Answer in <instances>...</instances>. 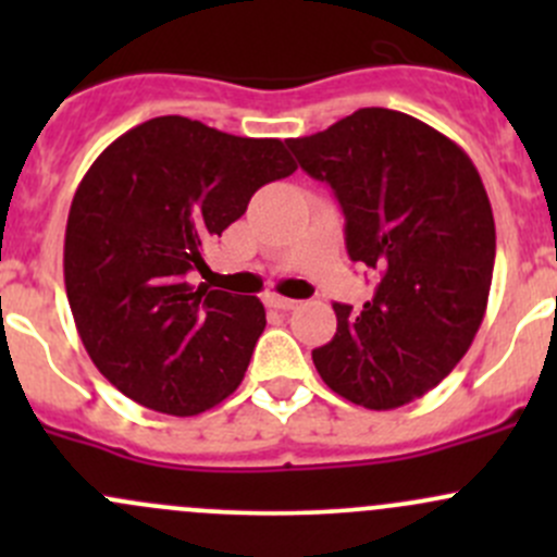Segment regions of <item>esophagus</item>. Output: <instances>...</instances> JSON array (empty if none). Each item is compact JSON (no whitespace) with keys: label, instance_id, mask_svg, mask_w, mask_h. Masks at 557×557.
<instances>
[{"label":"esophagus","instance_id":"esophagus-1","mask_svg":"<svg viewBox=\"0 0 557 557\" xmlns=\"http://www.w3.org/2000/svg\"><path fill=\"white\" fill-rule=\"evenodd\" d=\"M269 307H274V310H294V307H299V301L296 299H285V296H277L272 294L269 296Z\"/></svg>","mask_w":557,"mask_h":557}]
</instances>
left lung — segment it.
Returning <instances> with one entry per match:
<instances>
[{
    "instance_id": "left-lung-1",
    "label": "left lung",
    "mask_w": 557,
    "mask_h": 557,
    "mask_svg": "<svg viewBox=\"0 0 557 557\" xmlns=\"http://www.w3.org/2000/svg\"><path fill=\"white\" fill-rule=\"evenodd\" d=\"M288 148L334 188L352 261L383 274L361 312L334 305L336 334L312 350L314 369L358 407H404L458 367L485 318L496 223L480 172L450 137L385 107Z\"/></svg>"
}]
</instances>
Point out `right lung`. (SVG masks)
<instances>
[{"mask_svg":"<svg viewBox=\"0 0 557 557\" xmlns=\"http://www.w3.org/2000/svg\"><path fill=\"white\" fill-rule=\"evenodd\" d=\"M294 172L280 139L180 115L128 128L94 161L66 218L64 285L94 367L123 396L188 418L237 391L263 305L185 274L261 185Z\"/></svg>","mask_w":557,"mask_h":557,"instance_id":"right-lung-1","label":"right lung"}]
</instances>
